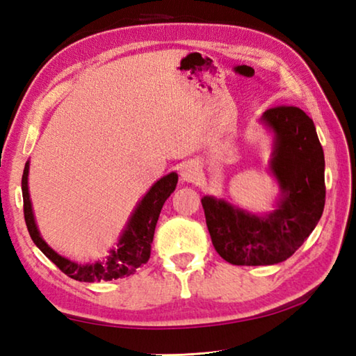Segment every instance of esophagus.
<instances>
[{
	"mask_svg": "<svg viewBox=\"0 0 356 356\" xmlns=\"http://www.w3.org/2000/svg\"><path fill=\"white\" fill-rule=\"evenodd\" d=\"M180 177L186 184H194L200 177V168L195 163L188 162L180 168Z\"/></svg>",
	"mask_w": 356,
	"mask_h": 356,
	"instance_id": "34e87169",
	"label": "esophagus"
}]
</instances>
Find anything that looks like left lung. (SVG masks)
Returning <instances> with one entry per match:
<instances>
[{"label":"left lung","instance_id":"left-lung-1","mask_svg":"<svg viewBox=\"0 0 356 356\" xmlns=\"http://www.w3.org/2000/svg\"><path fill=\"white\" fill-rule=\"evenodd\" d=\"M260 124L272 134L268 172L278 185L274 209L252 213L223 197H202L216 251L237 266L289 259L315 229L326 199L324 153L314 120L297 107H277L264 111Z\"/></svg>","mask_w":356,"mask_h":356}]
</instances>
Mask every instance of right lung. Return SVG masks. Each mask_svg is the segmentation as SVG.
I'll list each match as a JSON object with an SVG mask.
<instances>
[{"instance_id": "1", "label": "right lung", "mask_w": 356, "mask_h": 356, "mask_svg": "<svg viewBox=\"0 0 356 356\" xmlns=\"http://www.w3.org/2000/svg\"><path fill=\"white\" fill-rule=\"evenodd\" d=\"M29 170L30 161L26 162L24 172H22L21 190L22 200H24V218L30 237L33 243L41 249V252L51 260L64 274L73 280L86 283H95L105 280L110 282L113 278H122L134 274L140 266H143L151 255V243H153L156 223L159 220L165 200L176 190L179 176L177 172H168L163 177L151 185L149 190L143 194V197L134 207L131 216L128 217L127 225L118 238V248L108 251L104 260L79 263L67 259L50 248L38 229L36 218L32 207V199L29 193Z\"/></svg>"}]
</instances>
